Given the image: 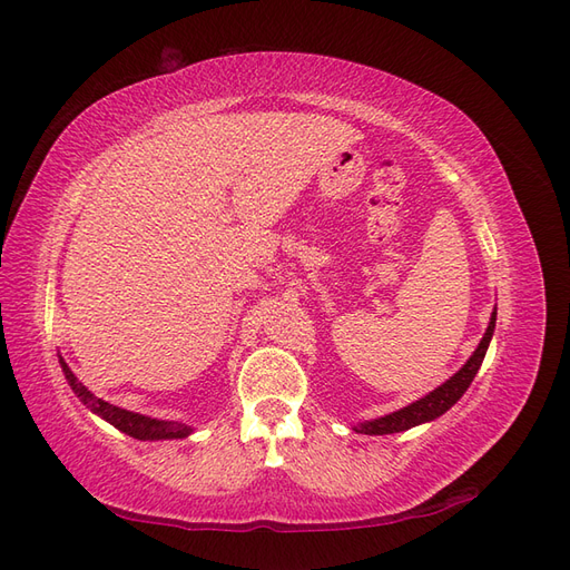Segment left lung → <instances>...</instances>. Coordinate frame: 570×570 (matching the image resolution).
Listing matches in <instances>:
<instances>
[{"label": "left lung", "instance_id": "obj_1", "mask_svg": "<svg viewBox=\"0 0 570 570\" xmlns=\"http://www.w3.org/2000/svg\"><path fill=\"white\" fill-rule=\"evenodd\" d=\"M494 323H497V306H494V314L490 318V325L485 335H482L478 350L473 352V356L465 361L461 366V371H456L450 381L442 383L440 387H435L430 394H425L423 400L413 402L400 411H392L383 419H375V421H366V423H358L354 425L356 433H364V435H390V433H402V430H409L413 425H421L428 421H435L438 416H442L444 411H450L461 396L463 392L469 390V385L473 383V377L478 373V368L482 366V358L488 354L490 347V340L494 333Z\"/></svg>", "mask_w": 570, "mask_h": 570}]
</instances>
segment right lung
Instances as JSON below:
<instances>
[{
    "label": "right lung",
    "mask_w": 570,
    "mask_h": 570,
    "mask_svg": "<svg viewBox=\"0 0 570 570\" xmlns=\"http://www.w3.org/2000/svg\"><path fill=\"white\" fill-rule=\"evenodd\" d=\"M59 364L63 368L68 385H71V390L80 396V402L88 406L92 413H97V416H101L105 421H109L114 428H118L120 433H126L135 440H180V438H187L189 433H193V428H189L187 423L149 419V416H142V413H135V411L120 409V406H114L105 400H99V396H95L88 387H85L78 381L73 371L68 368V364L61 356H59Z\"/></svg>",
    "instance_id": "right-lung-1"
}]
</instances>
